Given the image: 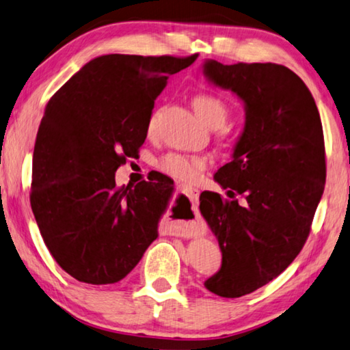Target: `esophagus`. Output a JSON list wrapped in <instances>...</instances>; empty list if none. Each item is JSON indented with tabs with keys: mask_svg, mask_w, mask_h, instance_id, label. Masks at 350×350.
<instances>
[{
	"mask_svg": "<svg viewBox=\"0 0 350 350\" xmlns=\"http://www.w3.org/2000/svg\"><path fill=\"white\" fill-rule=\"evenodd\" d=\"M179 188H180V193H184V195L188 199H190L193 204H196L198 198H199V190H198V188L191 187V185H180Z\"/></svg>",
	"mask_w": 350,
	"mask_h": 350,
	"instance_id": "1",
	"label": "esophagus"
}]
</instances>
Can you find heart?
I'll return each mask as SVG.
<instances>
[{
    "label": "heart",
    "instance_id": "obj_1",
    "mask_svg": "<svg viewBox=\"0 0 350 350\" xmlns=\"http://www.w3.org/2000/svg\"><path fill=\"white\" fill-rule=\"evenodd\" d=\"M193 107L205 126L216 129L223 126L229 118V105L223 98L213 93H202L193 99ZM148 131H154V116L149 121ZM208 165V159L201 154H180L168 152L159 159L157 168L163 173L176 177L180 180L196 179L199 173Z\"/></svg>",
    "mask_w": 350,
    "mask_h": 350
}]
</instances>
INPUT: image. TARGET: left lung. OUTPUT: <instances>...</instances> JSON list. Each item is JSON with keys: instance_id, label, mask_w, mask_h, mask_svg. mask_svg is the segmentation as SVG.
<instances>
[{"instance_id": "obj_1", "label": "left lung", "mask_w": 350, "mask_h": 350, "mask_svg": "<svg viewBox=\"0 0 350 350\" xmlns=\"http://www.w3.org/2000/svg\"><path fill=\"white\" fill-rule=\"evenodd\" d=\"M202 73L245 105L230 162L215 174L230 199L213 191L199 198L223 254L204 286L241 297L284 273L307 240L325 184L323 124L307 85L284 65L207 59Z\"/></svg>"}]
</instances>
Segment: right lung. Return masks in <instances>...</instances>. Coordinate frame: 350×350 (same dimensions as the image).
<instances>
[{"label": "right lung", "instance_id": "right-lung-1", "mask_svg": "<svg viewBox=\"0 0 350 350\" xmlns=\"http://www.w3.org/2000/svg\"><path fill=\"white\" fill-rule=\"evenodd\" d=\"M190 57L107 54L90 60L49 99L32 157L31 207L46 247L76 280L120 282L159 237L174 188L115 173L146 140L154 103Z\"/></svg>", "mask_w": 350, "mask_h": 350}]
</instances>
